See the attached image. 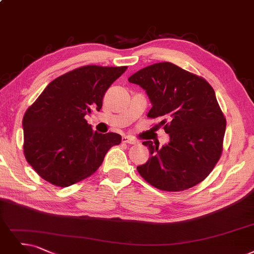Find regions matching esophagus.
I'll use <instances>...</instances> for the list:
<instances>
[{"mask_svg": "<svg viewBox=\"0 0 254 254\" xmlns=\"http://www.w3.org/2000/svg\"><path fill=\"white\" fill-rule=\"evenodd\" d=\"M122 141L126 144H130V145H135L137 143V141L133 137H130L127 135H124L123 137H122Z\"/></svg>", "mask_w": 254, "mask_h": 254, "instance_id": "esophagus-1", "label": "esophagus"}]
</instances>
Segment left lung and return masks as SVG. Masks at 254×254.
<instances>
[{
	"label": "left lung",
	"mask_w": 254,
	"mask_h": 254,
	"mask_svg": "<svg viewBox=\"0 0 254 254\" xmlns=\"http://www.w3.org/2000/svg\"><path fill=\"white\" fill-rule=\"evenodd\" d=\"M128 81L143 87L151 101L148 118H162L170 135L158 148L151 140L150 158L137 172L148 184L167 191H180L203 181L223 150L226 120L207 81L171 63L146 66Z\"/></svg>",
	"instance_id": "left-lung-1"
}]
</instances>
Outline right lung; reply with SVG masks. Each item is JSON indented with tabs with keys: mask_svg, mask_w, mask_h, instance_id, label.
<instances>
[{
	"mask_svg": "<svg viewBox=\"0 0 254 254\" xmlns=\"http://www.w3.org/2000/svg\"><path fill=\"white\" fill-rule=\"evenodd\" d=\"M127 66L85 65L50 82L23 119L24 154L36 173L56 187L83 180L121 144L118 133L93 131L84 117L100 111L106 90Z\"/></svg>",
	"mask_w": 254,
	"mask_h": 254,
	"instance_id": "right-lung-1",
	"label": "right lung"
}]
</instances>
